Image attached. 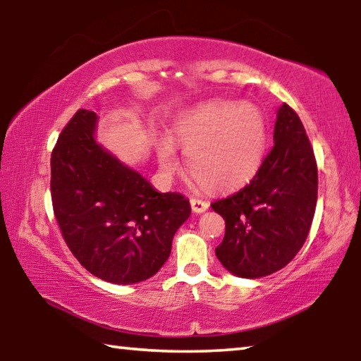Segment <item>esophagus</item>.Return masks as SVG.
Instances as JSON below:
<instances>
[{"label": "esophagus", "instance_id": "obj_1", "mask_svg": "<svg viewBox=\"0 0 361 361\" xmlns=\"http://www.w3.org/2000/svg\"><path fill=\"white\" fill-rule=\"evenodd\" d=\"M189 202H191L192 212H195V213H202V212L209 209V202H205V200H202V199L191 197V199H189Z\"/></svg>", "mask_w": 361, "mask_h": 361}]
</instances>
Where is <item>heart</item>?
Returning a JSON list of instances; mask_svg holds the SVG:
<instances>
[{
    "label": "heart",
    "instance_id": "b5f03b06",
    "mask_svg": "<svg viewBox=\"0 0 361 361\" xmlns=\"http://www.w3.org/2000/svg\"><path fill=\"white\" fill-rule=\"evenodd\" d=\"M175 142L186 152L189 173L199 186L226 191L247 183L261 166L266 121L250 103L210 102L178 122ZM157 159L167 175L178 170L172 143L159 145Z\"/></svg>",
    "mask_w": 361,
    "mask_h": 361
}]
</instances>
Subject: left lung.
Segmentation results:
<instances>
[{
  "instance_id": "left-lung-1",
  "label": "left lung",
  "mask_w": 361,
  "mask_h": 361,
  "mask_svg": "<svg viewBox=\"0 0 361 361\" xmlns=\"http://www.w3.org/2000/svg\"><path fill=\"white\" fill-rule=\"evenodd\" d=\"M319 173L307 133L295 109L277 111L274 146L245 188L215 200L224 218L216 258L234 276L259 279L295 258L312 224Z\"/></svg>"
}]
</instances>
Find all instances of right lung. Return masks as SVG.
<instances>
[{
	"label": "right lung",
	"mask_w": 361,
	"mask_h": 361,
	"mask_svg": "<svg viewBox=\"0 0 361 361\" xmlns=\"http://www.w3.org/2000/svg\"><path fill=\"white\" fill-rule=\"evenodd\" d=\"M97 114L78 109L51 156L54 215L70 252L95 277L129 285L169 259L175 232L191 215L180 192H157L95 142Z\"/></svg>",
	"instance_id": "add662e5"
}]
</instances>
